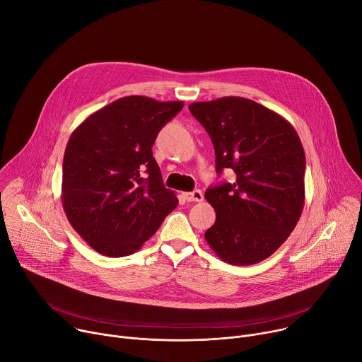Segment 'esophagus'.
Returning a JSON list of instances; mask_svg holds the SVG:
<instances>
[{"label": "esophagus", "instance_id": "esophagus-1", "mask_svg": "<svg viewBox=\"0 0 362 362\" xmlns=\"http://www.w3.org/2000/svg\"><path fill=\"white\" fill-rule=\"evenodd\" d=\"M184 199L187 202H197L199 203V202H203L204 196L200 189H194L191 192H184Z\"/></svg>", "mask_w": 362, "mask_h": 362}]
</instances>
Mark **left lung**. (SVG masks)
I'll return each instance as SVG.
<instances>
[{
	"label": "left lung",
	"mask_w": 362,
	"mask_h": 362,
	"mask_svg": "<svg viewBox=\"0 0 362 362\" xmlns=\"http://www.w3.org/2000/svg\"><path fill=\"white\" fill-rule=\"evenodd\" d=\"M188 108L211 139L217 174L232 170L236 175L235 182L204 194L216 211L206 240L228 264L261 262L286 242L303 211L305 156L300 137L284 117L243 97Z\"/></svg>",
	"instance_id": "left-lung-1"
}]
</instances>
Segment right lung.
Instances as JSON below:
<instances>
[{
  "instance_id": "obj_1",
  "label": "right lung",
  "mask_w": 362,
  "mask_h": 362,
  "mask_svg": "<svg viewBox=\"0 0 362 362\" xmlns=\"http://www.w3.org/2000/svg\"><path fill=\"white\" fill-rule=\"evenodd\" d=\"M182 101L123 97L71 134L62 166V204L76 233L105 257H126L178 204L165 188L152 146Z\"/></svg>"
}]
</instances>
